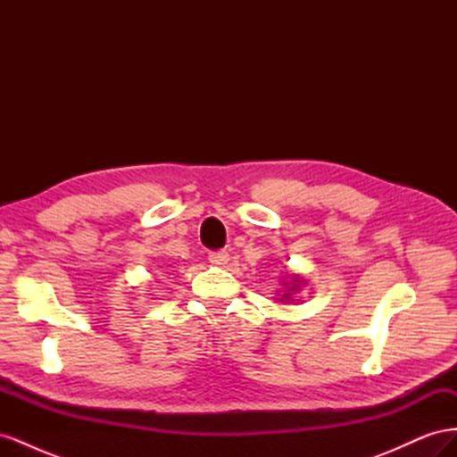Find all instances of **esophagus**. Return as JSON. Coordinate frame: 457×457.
Masks as SVG:
<instances>
[{
	"label": "esophagus",
	"mask_w": 457,
	"mask_h": 457,
	"mask_svg": "<svg viewBox=\"0 0 457 457\" xmlns=\"http://www.w3.org/2000/svg\"><path fill=\"white\" fill-rule=\"evenodd\" d=\"M207 259H210V262H213V265H227L228 252H225V250H215V252L207 253Z\"/></svg>",
	"instance_id": "34e87169"
}]
</instances>
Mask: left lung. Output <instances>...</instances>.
I'll use <instances>...</instances> for the list:
<instances>
[{"mask_svg": "<svg viewBox=\"0 0 457 457\" xmlns=\"http://www.w3.org/2000/svg\"><path fill=\"white\" fill-rule=\"evenodd\" d=\"M292 289H297V286H294ZM284 295H286V297H289V294H284Z\"/></svg>", "mask_w": 457, "mask_h": 457, "instance_id": "left-lung-1", "label": "left lung"}]
</instances>
